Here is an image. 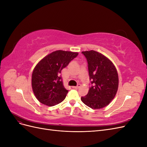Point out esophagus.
<instances>
[{
  "label": "esophagus",
  "mask_w": 147,
  "mask_h": 147,
  "mask_svg": "<svg viewBox=\"0 0 147 147\" xmlns=\"http://www.w3.org/2000/svg\"><path fill=\"white\" fill-rule=\"evenodd\" d=\"M80 86H81V84H78V85L77 86H72V88H74V89H78V88H80Z\"/></svg>",
  "instance_id": "esophagus-1"
}]
</instances>
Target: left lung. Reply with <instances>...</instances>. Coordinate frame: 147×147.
Segmentation results:
<instances>
[{
  "label": "left lung",
  "mask_w": 147,
  "mask_h": 147,
  "mask_svg": "<svg viewBox=\"0 0 147 147\" xmlns=\"http://www.w3.org/2000/svg\"><path fill=\"white\" fill-rule=\"evenodd\" d=\"M86 57L90 80L92 86L81 100L92 109H100L108 105L117 94L118 75L116 67L107 57L94 51H83Z\"/></svg>",
  "instance_id": "obj_1"
}]
</instances>
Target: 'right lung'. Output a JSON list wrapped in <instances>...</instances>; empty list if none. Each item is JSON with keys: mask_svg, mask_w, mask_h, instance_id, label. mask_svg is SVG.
Wrapping results in <instances>:
<instances>
[{"mask_svg": "<svg viewBox=\"0 0 147 147\" xmlns=\"http://www.w3.org/2000/svg\"><path fill=\"white\" fill-rule=\"evenodd\" d=\"M78 55L77 52L57 50L38 62L32 74V87L38 100L48 106L58 104L65 98L61 70Z\"/></svg>", "mask_w": 147, "mask_h": 147, "instance_id": "add662e5", "label": "right lung"}]
</instances>
